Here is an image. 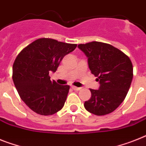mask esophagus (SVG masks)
<instances>
[{"label": "esophagus", "mask_w": 146, "mask_h": 146, "mask_svg": "<svg viewBox=\"0 0 146 146\" xmlns=\"http://www.w3.org/2000/svg\"><path fill=\"white\" fill-rule=\"evenodd\" d=\"M72 88H73L74 90H80L82 88H78V87H76V86H72Z\"/></svg>", "instance_id": "esophagus-1"}]
</instances>
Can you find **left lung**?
<instances>
[{
	"label": "left lung",
	"mask_w": 146,
	"mask_h": 146,
	"mask_svg": "<svg viewBox=\"0 0 146 146\" xmlns=\"http://www.w3.org/2000/svg\"><path fill=\"white\" fill-rule=\"evenodd\" d=\"M78 47L88 57L90 72L100 83L99 90L90 89L91 97L84 102V108L96 116L108 114L128 94L133 79L131 61L122 51L106 43L92 41Z\"/></svg>",
	"instance_id": "obj_1"
}]
</instances>
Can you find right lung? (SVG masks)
<instances>
[{"instance_id": "1", "label": "right lung", "mask_w": 146, "mask_h": 146, "mask_svg": "<svg viewBox=\"0 0 146 146\" xmlns=\"http://www.w3.org/2000/svg\"><path fill=\"white\" fill-rule=\"evenodd\" d=\"M76 46L42 38L18 53L13 66V80L21 99L32 111L49 116L63 108L70 86L52 82L49 73L56 72L64 56Z\"/></svg>"}]
</instances>
